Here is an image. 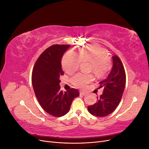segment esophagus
Returning a JSON list of instances; mask_svg holds the SVG:
<instances>
[{
    "label": "esophagus",
    "mask_w": 149,
    "mask_h": 149,
    "mask_svg": "<svg viewBox=\"0 0 149 149\" xmlns=\"http://www.w3.org/2000/svg\"><path fill=\"white\" fill-rule=\"evenodd\" d=\"M79 94H80V95H83V96H85L86 95V93L83 92V91H80Z\"/></svg>",
    "instance_id": "34e87169"
}]
</instances>
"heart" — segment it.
I'll return each instance as SVG.
<instances>
[{
  "instance_id": "obj_1",
  "label": "heart",
  "mask_w": 149,
  "mask_h": 149,
  "mask_svg": "<svg viewBox=\"0 0 149 149\" xmlns=\"http://www.w3.org/2000/svg\"><path fill=\"white\" fill-rule=\"evenodd\" d=\"M81 61L91 62V71L97 76H103L109 66V60L105 49L91 45L80 48L78 54L74 51L67 52L62 58L63 69L66 73L71 74L78 69ZM93 80V74L78 73L72 77L71 81L76 87L84 88Z\"/></svg>"
}]
</instances>
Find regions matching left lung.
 <instances>
[{
	"instance_id": "obj_1",
	"label": "left lung",
	"mask_w": 149,
	"mask_h": 149,
	"mask_svg": "<svg viewBox=\"0 0 149 149\" xmlns=\"http://www.w3.org/2000/svg\"><path fill=\"white\" fill-rule=\"evenodd\" d=\"M113 66L106 79L100 83L104 88L103 93L94 104L88 107L92 115L104 117L111 114L120 102L124 91L126 76L124 68L120 58L116 55L112 56Z\"/></svg>"
}]
</instances>
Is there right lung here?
Listing matches in <instances>:
<instances>
[{
    "label": "right lung",
    "instance_id": "obj_1",
    "mask_svg": "<svg viewBox=\"0 0 149 149\" xmlns=\"http://www.w3.org/2000/svg\"><path fill=\"white\" fill-rule=\"evenodd\" d=\"M69 45H53L45 50L36 61L32 71V85L40 106L47 113L55 117L68 112L73 100L79 96L76 89L65 93L60 91V77L64 73L61 58Z\"/></svg>",
    "mask_w": 149,
    "mask_h": 149
}]
</instances>
